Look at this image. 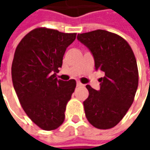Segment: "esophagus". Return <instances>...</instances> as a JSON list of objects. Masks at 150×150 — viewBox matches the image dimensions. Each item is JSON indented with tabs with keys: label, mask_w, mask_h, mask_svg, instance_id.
I'll return each mask as SVG.
<instances>
[{
	"label": "esophagus",
	"mask_w": 150,
	"mask_h": 150,
	"mask_svg": "<svg viewBox=\"0 0 150 150\" xmlns=\"http://www.w3.org/2000/svg\"><path fill=\"white\" fill-rule=\"evenodd\" d=\"M82 86H83V84L81 83L79 81H78V82H77V87H82Z\"/></svg>",
	"instance_id": "obj_1"
}]
</instances>
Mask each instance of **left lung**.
I'll list each match as a JSON object with an SVG mask.
<instances>
[{"mask_svg": "<svg viewBox=\"0 0 150 150\" xmlns=\"http://www.w3.org/2000/svg\"><path fill=\"white\" fill-rule=\"evenodd\" d=\"M78 40L91 51L95 69L103 72L100 89L90 85L83 102L86 118L99 129L113 128L132 105L139 84V71L134 52L126 40L105 30L78 34Z\"/></svg>", "mask_w": 150, "mask_h": 150, "instance_id": "obj_1", "label": "left lung"}]
</instances>
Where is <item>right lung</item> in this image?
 Masks as SVG:
<instances>
[{"label": "right lung", "instance_id": "1", "mask_svg": "<svg viewBox=\"0 0 150 150\" xmlns=\"http://www.w3.org/2000/svg\"><path fill=\"white\" fill-rule=\"evenodd\" d=\"M77 33L38 27L21 39L11 65L14 89L26 115L43 130L57 129L65 119L76 81L56 78L67 47Z\"/></svg>", "mask_w": 150, "mask_h": 150}]
</instances>
